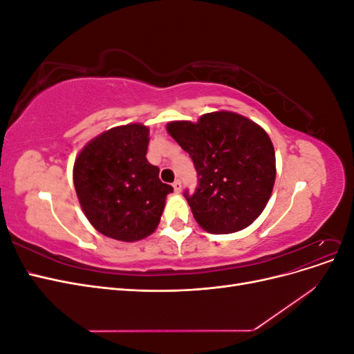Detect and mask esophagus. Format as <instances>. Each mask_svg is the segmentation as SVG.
<instances>
[{"label":"esophagus","mask_w":354,"mask_h":354,"mask_svg":"<svg viewBox=\"0 0 354 354\" xmlns=\"http://www.w3.org/2000/svg\"><path fill=\"white\" fill-rule=\"evenodd\" d=\"M173 187H174L176 194H180V192H181V181H180V180H176L174 183H173Z\"/></svg>","instance_id":"obj_1"}]
</instances>
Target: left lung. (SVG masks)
<instances>
[{"instance_id":"left-lung-1","label":"left lung","mask_w":354,"mask_h":354,"mask_svg":"<svg viewBox=\"0 0 354 354\" xmlns=\"http://www.w3.org/2000/svg\"><path fill=\"white\" fill-rule=\"evenodd\" d=\"M167 131L194 160L198 187L185 192L194 217L209 233L239 232L270 199L276 158L270 137L248 118L211 112L196 124L174 121Z\"/></svg>"}]
</instances>
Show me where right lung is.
I'll return each instance as SVG.
<instances>
[{"instance_id": "1", "label": "right lung", "mask_w": 354, "mask_h": 354, "mask_svg": "<svg viewBox=\"0 0 354 354\" xmlns=\"http://www.w3.org/2000/svg\"><path fill=\"white\" fill-rule=\"evenodd\" d=\"M149 128L128 124L111 128L87 143L73 165V186L85 217L95 230L116 241L134 242L153 233L169 185L146 159Z\"/></svg>"}]
</instances>
